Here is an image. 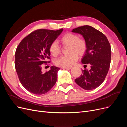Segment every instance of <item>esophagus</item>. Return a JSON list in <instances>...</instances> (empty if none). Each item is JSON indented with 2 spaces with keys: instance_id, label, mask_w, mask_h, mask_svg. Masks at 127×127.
Here are the masks:
<instances>
[{
  "instance_id": "esophagus-1",
  "label": "esophagus",
  "mask_w": 127,
  "mask_h": 127,
  "mask_svg": "<svg viewBox=\"0 0 127 127\" xmlns=\"http://www.w3.org/2000/svg\"><path fill=\"white\" fill-rule=\"evenodd\" d=\"M71 67H63V69H67V70H70Z\"/></svg>"
}]
</instances>
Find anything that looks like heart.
I'll return each mask as SVG.
<instances>
[{
  "instance_id": "heart-1",
  "label": "heart",
  "mask_w": 127,
  "mask_h": 127,
  "mask_svg": "<svg viewBox=\"0 0 127 127\" xmlns=\"http://www.w3.org/2000/svg\"><path fill=\"white\" fill-rule=\"evenodd\" d=\"M60 41L64 47H67L69 54L60 57L56 61V64L60 67H70L74 65L78 59V55L85 54L87 49L86 41L79 38L77 34L67 33L60 38ZM61 51V48L56 41H53L50 45L49 51L51 55L56 57Z\"/></svg>"
}]
</instances>
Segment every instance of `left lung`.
<instances>
[{
	"label": "left lung",
	"instance_id": "1",
	"mask_svg": "<svg viewBox=\"0 0 127 127\" xmlns=\"http://www.w3.org/2000/svg\"><path fill=\"white\" fill-rule=\"evenodd\" d=\"M72 32L81 34L86 41L87 49L82 63L91 66L90 70H82V74L75 81L84 90L95 89L104 81L110 68V44L104 34L89 25L78 27Z\"/></svg>",
	"mask_w": 127,
	"mask_h": 127
}]
</instances>
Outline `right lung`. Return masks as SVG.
I'll use <instances>...</instances> for the list:
<instances>
[{
    "mask_svg": "<svg viewBox=\"0 0 127 127\" xmlns=\"http://www.w3.org/2000/svg\"><path fill=\"white\" fill-rule=\"evenodd\" d=\"M63 31L36 30L23 39L15 52V66L19 80L26 90L34 94L47 93L55 85L59 68L42 72V64L50 63L49 47Z\"/></svg>",
    "mask_w": 127,
    "mask_h": 127,
    "instance_id": "obj_1",
    "label": "right lung"
}]
</instances>
